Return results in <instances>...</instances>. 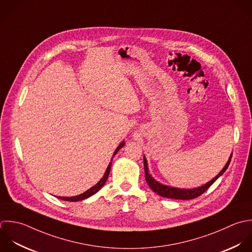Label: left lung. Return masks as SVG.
Segmentation results:
<instances>
[{
    "instance_id": "left-lung-1",
    "label": "left lung",
    "mask_w": 252,
    "mask_h": 252,
    "mask_svg": "<svg viewBox=\"0 0 252 252\" xmlns=\"http://www.w3.org/2000/svg\"><path fill=\"white\" fill-rule=\"evenodd\" d=\"M233 154H231L229 161L227 162L226 166L223 168V170L213 179L211 180L209 183H207L206 185L196 188V189H176V188H171L168 186H164L162 184H159L158 182H156L149 174H148V167H147V162L145 157L143 158L144 161V172H145V180L148 184V186L150 187V189L156 192L157 194H159L160 196L166 197V198H171V199H183V200H188V199H193L196 198L198 196H200L202 193H204L214 183L215 181L222 176L226 170L228 169L230 163H231V159H232Z\"/></svg>"
}]
</instances>
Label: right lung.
<instances>
[{
    "label": "right lung",
    "mask_w": 252,
    "mask_h": 252,
    "mask_svg": "<svg viewBox=\"0 0 252 252\" xmlns=\"http://www.w3.org/2000/svg\"><path fill=\"white\" fill-rule=\"evenodd\" d=\"M124 145H125V142L123 141V142L117 147V149H116V151L114 152V155H113V157H112V160H113L114 156L118 153V151H119ZM112 160H111V162H110V164H109V166H108V168H107V170H106V172H105V175L103 176V178L100 180V182H99L96 186H94V187L91 188L90 189L86 190L85 192H83V193H81V194H79V195H77V196H73V197H58V198H60V199H62V200H65V201L74 202V201H79V200L86 199V198L92 196L93 194H95L97 191H99V190L102 189V187L105 185V183H106V181H107V179H108V177H109L110 170H111V166H112Z\"/></svg>",
    "instance_id": "right-lung-1"
}]
</instances>
